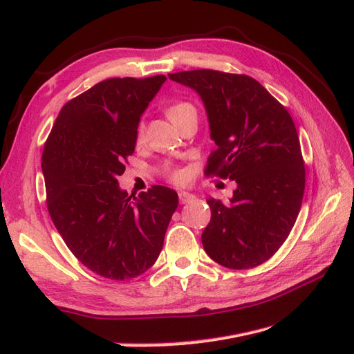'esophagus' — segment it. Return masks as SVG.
<instances>
[{
  "instance_id": "1",
  "label": "esophagus",
  "mask_w": 354,
  "mask_h": 354,
  "mask_svg": "<svg viewBox=\"0 0 354 354\" xmlns=\"http://www.w3.org/2000/svg\"><path fill=\"white\" fill-rule=\"evenodd\" d=\"M195 198V195L189 194V192H185V190H180L178 192V199H180V203H187L189 201H192Z\"/></svg>"
}]
</instances>
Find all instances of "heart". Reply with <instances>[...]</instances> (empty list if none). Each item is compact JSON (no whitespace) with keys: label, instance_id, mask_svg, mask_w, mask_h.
Returning <instances> with one entry per match:
<instances>
[{"label":"heart","instance_id":"1","mask_svg":"<svg viewBox=\"0 0 354 354\" xmlns=\"http://www.w3.org/2000/svg\"><path fill=\"white\" fill-rule=\"evenodd\" d=\"M165 115L168 120L173 122L174 125H177L181 120L190 116V115H196V108L190 102L186 100H177L169 103L165 108ZM146 138V133H145V127L142 124H138L136 128V136H134V142L136 146H142L145 143ZM168 177L173 181H181L183 180V173L178 168H171L167 171Z\"/></svg>","mask_w":354,"mask_h":354}]
</instances>
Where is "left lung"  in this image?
I'll list each match as a JSON object with an SVG mask.
<instances>
[{"label":"left lung","mask_w":354,"mask_h":354,"mask_svg":"<svg viewBox=\"0 0 354 354\" xmlns=\"http://www.w3.org/2000/svg\"><path fill=\"white\" fill-rule=\"evenodd\" d=\"M168 77L194 88L205 104L217 146L205 176L238 183L230 203L207 199L203 250L227 269L260 266L286 241L303 202L306 167L292 118L248 75L195 69Z\"/></svg>","instance_id":"8db88e82"}]
</instances>
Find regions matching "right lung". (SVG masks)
Here are the masks:
<instances>
[{"mask_svg": "<svg viewBox=\"0 0 354 354\" xmlns=\"http://www.w3.org/2000/svg\"><path fill=\"white\" fill-rule=\"evenodd\" d=\"M165 80L93 85L63 106L42 151L50 217L71 252L106 279H133L153 266L178 205L165 186L134 199L118 186L140 116Z\"/></svg>", "mask_w": 354, "mask_h": 354, "instance_id": "obj_1", "label": "right lung"}]
</instances>
